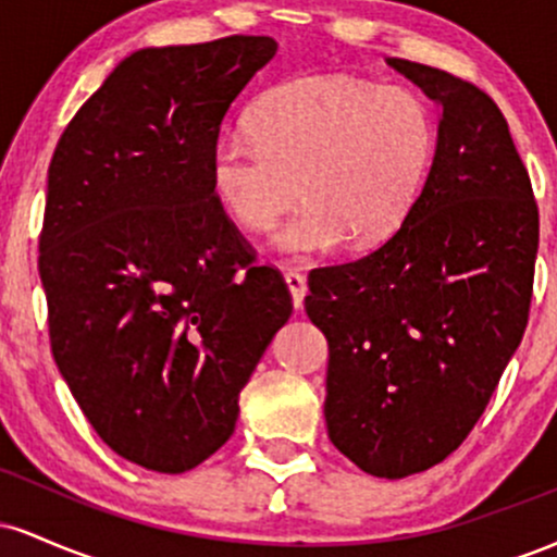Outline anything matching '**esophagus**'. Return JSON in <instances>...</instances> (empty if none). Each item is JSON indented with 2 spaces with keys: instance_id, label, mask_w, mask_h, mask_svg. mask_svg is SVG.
<instances>
[{
  "instance_id": "34e87169",
  "label": "esophagus",
  "mask_w": 557,
  "mask_h": 557,
  "mask_svg": "<svg viewBox=\"0 0 557 557\" xmlns=\"http://www.w3.org/2000/svg\"><path fill=\"white\" fill-rule=\"evenodd\" d=\"M285 285L293 296V306L300 309V306H304V296H306V277L298 272H285Z\"/></svg>"
}]
</instances>
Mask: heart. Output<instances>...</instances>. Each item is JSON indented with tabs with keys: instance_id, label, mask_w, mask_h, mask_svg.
Segmentation results:
<instances>
[{
	"instance_id": "heart-1",
	"label": "heart",
	"mask_w": 557,
	"mask_h": 557,
	"mask_svg": "<svg viewBox=\"0 0 557 557\" xmlns=\"http://www.w3.org/2000/svg\"><path fill=\"white\" fill-rule=\"evenodd\" d=\"M251 127L214 140L212 188L246 233H267L298 194L306 198L272 240L296 259L324 257L345 238L369 246L395 233L434 154L432 112L421 96L350 75L272 88L253 107Z\"/></svg>"
}]
</instances>
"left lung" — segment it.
Here are the masks:
<instances>
[{
    "instance_id": "obj_1",
    "label": "left lung",
    "mask_w": 557,
    "mask_h": 557,
    "mask_svg": "<svg viewBox=\"0 0 557 557\" xmlns=\"http://www.w3.org/2000/svg\"><path fill=\"white\" fill-rule=\"evenodd\" d=\"M387 65L440 107L432 168L403 225L367 257L311 272L304 306L330 345L332 445L403 479L463 443L519 348L540 214L487 94L419 62Z\"/></svg>"
}]
</instances>
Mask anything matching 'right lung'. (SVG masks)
Wrapping results in <instances>:
<instances>
[{"mask_svg": "<svg viewBox=\"0 0 557 557\" xmlns=\"http://www.w3.org/2000/svg\"><path fill=\"white\" fill-rule=\"evenodd\" d=\"M270 36L149 47L57 144L38 274L62 380L117 456L183 474L227 443L238 395L293 314L227 220L209 157Z\"/></svg>", "mask_w": 557, "mask_h": 557, "instance_id": "1", "label": "right lung"}]
</instances>
